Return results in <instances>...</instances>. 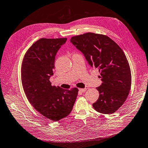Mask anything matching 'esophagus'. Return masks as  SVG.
I'll use <instances>...</instances> for the list:
<instances>
[{"mask_svg": "<svg viewBox=\"0 0 148 148\" xmlns=\"http://www.w3.org/2000/svg\"><path fill=\"white\" fill-rule=\"evenodd\" d=\"M87 88H79V91L81 92V93H84L86 91Z\"/></svg>", "mask_w": 148, "mask_h": 148, "instance_id": "34e87169", "label": "esophagus"}]
</instances>
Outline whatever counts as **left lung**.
<instances>
[{"instance_id": "left-lung-1", "label": "left lung", "mask_w": 148, "mask_h": 148, "mask_svg": "<svg viewBox=\"0 0 148 148\" xmlns=\"http://www.w3.org/2000/svg\"><path fill=\"white\" fill-rule=\"evenodd\" d=\"M71 43L83 53L88 64L100 73L102 84L96 87L99 97L93 103L100 113L115 112L125 101L131 88L132 75L121 47L103 34L87 33L72 37Z\"/></svg>"}]
</instances>
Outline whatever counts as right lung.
I'll return each instance as SVG.
<instances>
[{
  "label": "right lung",
  "mask_w": 148,
  "mask_h": 148,
  "mask_svg": "<svg viewBox=\"0 0 148 148\" xmlns=\"http://www.w3.org/2000/svg\"><path fill=\"white\" fill-rule=\"evenodd\" d=\"M66 38H45L28 49L21 66V80L29 103L39 113L53 121L66 117L71 112L78 95L76 87L66 90L52 86L55 56Z\"/></svg>",
  "instance_id": "add662e5"
}]
</instances>
